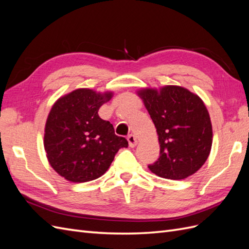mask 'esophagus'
<instances>
[{"label":"esophagus","instance_id":"34e87169","mask_svg":"<svg viewBox=\"0 0 249 249\" xmlns=\"http://www.w3.org/2000/svg\"><path fill=\"white\" fill-rule=\"evenodd\" d=\"M127 141H129V145H130V147H135L137 145V143H138V140H137V138L134 136V135H130L129 137H127Z\"/></svg>","mask_w":249,"mask_h":249}]
</instances>
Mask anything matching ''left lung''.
Wrapping results in <instances>:
<instances>
[{
	"mask_svg": "<svg viewBox=\"0 0 249 249\" xmlns=\"http://www.w3.org/2000/svg\"><path fill=\"white\" fill-rule=\"evenodd\" d=\"M157 129L160 157L149 170L168 179H184L196 172L212 147L209 112L197 94L175 85L137 92Z\"/></svg>",
	"mask_w": 249,
	"mask_h": 249,
	"instance_id": "8db88e82",
	"label": "left lung"
}]
</instances>
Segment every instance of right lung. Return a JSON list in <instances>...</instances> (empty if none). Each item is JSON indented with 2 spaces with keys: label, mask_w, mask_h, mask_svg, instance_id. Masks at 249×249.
Segmentation results:
<instances>
[{
  "label": "right lung",
  "mask_w": 249,
  "mask_h": 249,
  "mask_svg": "<svg viewBox=\"0 0 249 249\" xmlns=\"http://www.w3.org/2000/svg\"><path fill=\"white\" fill-rule=\"evenodd\" d=\"M112 96L113 92L80 88L53 105L44 129V149L51 166L70 182L102 177L118 149L129 145L97 113Z\"/></svg>",
  "instance_id": "1"
}]
</instances>
